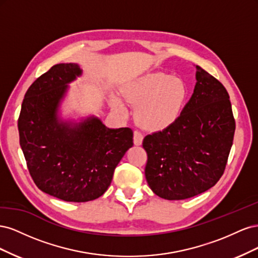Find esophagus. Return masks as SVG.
<instances>
[{
    "label": "esophagus",
    "instance_id": "obj_1",
    "mask_svg": "<svg viewBox=\"0 0 258 258\" xmlns=\"http://www.w3.org/2000/svg\"><path fill=\"white\" fill-rule=\"evenodd\" d=\"M142 141H143V136L140 131L136 130L134 132V143L136 145H141L142 144Z\"/></svg>",
    "mask_w": 258,
    "mask_h": 258
}]
</instances>
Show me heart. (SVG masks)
<instances>
[{"mask_svg": "<svg viewBox=\"0 0 258 258\" xmlns=\"http://www.w3.org/2000/svg\"><path fill=\"white\" fill-rule=\"evenodd\" d=\"M187 95L183 81L163 72L146 74L121 89L122 99L138 105L139 122L150 130H160L173 123L183 111ZM112 106L117 113H127L119 99L113 98Z\"/></svg>", "mask_w": 258, "mask_h": 258, "instance_id": "heart-1", "label": "heart"}]
</instances>
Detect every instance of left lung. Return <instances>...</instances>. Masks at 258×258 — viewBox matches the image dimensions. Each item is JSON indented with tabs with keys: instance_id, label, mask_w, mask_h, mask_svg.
Here are the masks:
<instances>
[{
	"instance_id": "left-lung-1",
	"label": "left lung",
	"mask_w": 258,
	"mask_h": 258,
	"mask_svg": "<svg viewBox=\"0 0 258 258\" xmlns=\"http://www.w3.org/2000/svg\"><path fill=\"white\" fill-rule=\"evenodd\" d=\"M194 93L178 118L143 140L145 177L167 200H184L213 187L223 175L236 121L223 84L200 67Z\"/></svg>"
}]
</instances>
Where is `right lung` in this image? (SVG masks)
I'll use <instances>...</instances> for the list:
<instances>
[{
  "label": "right lung",
  "mask_w": 258,
  "mask_h": 258,
  "mask_svg": "<svg viewBox=\"0 0 258 258\" xmlns=\"http://www.w3.org/2000/svg\"><path fill=\"white\" fill-rule=\"evenodd\" d=\"M81 74L75 63L51 67L27 90L18 118L20 146L35 185L70 202L102 196L115 168L134 145L128 127L108 129L96 117L74 126L58 120L68 84Z\"/></svg>",
  "instance_id": "right-lung-1"
}]
</instances>
